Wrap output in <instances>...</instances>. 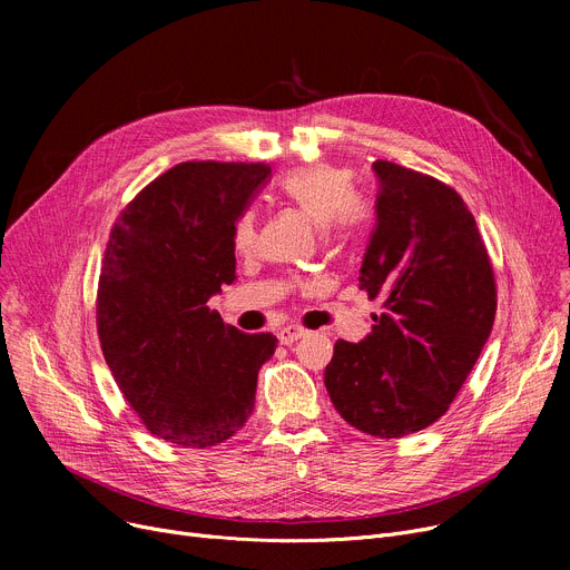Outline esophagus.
I'll use <instances>...</instances> for the list:
<instances>
[{
	"mask_svg": "<svg viewBox=\"0 0 570 570\" xmlns=\"http://www.w3.org/2000/svg\"><path fill=\"white\" fill-rule=\"evenodd\" d=\"M307 335V331H305V327L303 325H295V323H291V325H284L282 327V331L277 333V337H279V342L282 344H293V342H297V340H301V337H305Z\"/></svg>",
	"mask_w": 570,
	"mask_h": 570,
	"instance_id": "34e87169",
	"label": "esophagus"
}]
</instances>
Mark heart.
<instances>
[{
    "instance_id": "obj_1",
    "label": "heart",
    "mask_w": 570,
    "mask_h": 570,
    "mask_svg": "<svg viewBox=\"0 0 570 570\" xmlns=\"http://www.w3.org/2000/svg\"><path fill=\"white\" fill-rule=\"evenodd\" d=\"M282 191L321 228L353 233L365 222V207L353 200V183L344 168L312 166L293 170L282 179ZM256 243V213L245 209L233 224V245L249 252Z\"/></svg>"
}]
</instances>
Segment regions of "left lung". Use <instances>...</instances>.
I'll return each mask as SVG.
<instances>
[{"label": "left lung", "instance_id": "obj_1", "mask_svg": "<svg viewBox=\"0 0 570 570\" xmlns=\"http://www.w3.org/2000/svg\"><path fill=\"white\" fill-rule=\"evenodd\" d=\"M372 170L376 224L357 282L383 312L363 342L337 340L323 381L348 425L397 439L430 428L460 393L492 333L497 286L455 189L393 161Z\"/></svg>", "mask_w": 570, "mask_h": 570}]
</instances>
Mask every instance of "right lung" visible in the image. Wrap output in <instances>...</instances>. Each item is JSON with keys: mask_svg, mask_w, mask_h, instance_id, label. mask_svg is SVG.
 <instances>
[{"mask_svg": "<svg viewBox=\"0 0 570 570\" xmlns=\"http://www.w3.org/2000/svg\"><path fill=\"white\" fill-rule=\"evenodd\" d=\"M273 173L185 161L117 217L101 263L97 325L106 363L142 425L183 448L230 439L254 409L273 333L224 325L207 301L235 282L233 224Z\"/></svg>", "mask_w": 570, "mask_h": 570, "instance_id": "add662e5", "label": "right lung"}]
</instances>
